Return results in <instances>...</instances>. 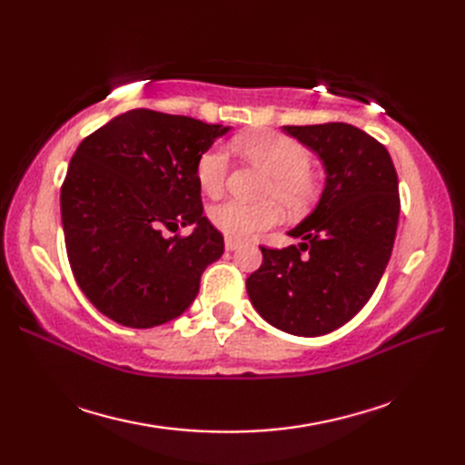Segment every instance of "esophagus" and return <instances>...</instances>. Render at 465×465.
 <instances>
[{"mask_svg": "<svg viewBox=\"0 0 465 465\" xmlns=\"http://www.w3.org/2000/svg\"><path fill=\"white\" fill-rule=\"evenodd\" d=\"M238 248H240V242H238V240L225 238V250H227V252H235Z\"/></svg>", "mask_w": 465, "mask_h": 465, "instance_id": "1", "label": "esophagus"}]
</instances>
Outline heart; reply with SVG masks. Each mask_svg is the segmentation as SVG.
<instances>
[{"label": "heart", "mask_w": 465, "mask_h": 465, "mask_svg": "<svg viewBox=\"0 0 465 465\" xmlns=\"http://www.w3.org/2000/svg\"><path fill=\"white\" fill-rule=\"evenodd\" d=\"M240 150L252 162L272 175L262 193V203L223 202L210 210V222L232 240H248L252 235L278 225L282 207L292 215H300L315 202L320 192L318 175L312 165L308 147L293 137L282 134H253L238 140ZM230 173V152L225 145H213L197 160L195 175L202 190L210 195H222Z\"/></svg>", "instance_id": "1"}]
</instances>
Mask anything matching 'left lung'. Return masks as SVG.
<instances>
[{
  "label": "left lung",
  "mask_w": 465,
  "mask_h": 465,
  "mask_svg": "<svg viewBox=\"0 0 465 465\" xmlns=\"http://www.w3.org/2000/svg\"><path fill=\"white\" fill-rule=\"evenodd\" d=\"M318 153L325 187L315 210L288 232L300 245L262 248L245 288L262 318L315 338L348 323L378 288L400 220L398 173L388 150L350 124L283 125Z\"/></svg>",
  "instance_id": "left-lung-1"
}]
</instances>
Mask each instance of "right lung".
I'll return each mask as SVG.
<instances>
[{"mask_svg":"<svg viewBox=\"0 0 465 465\" xmlns=\"http://www.w3.org/2000/svg\"><path fill=\"white\" fill-rule=\"evenodd\" d=\"M230 127L132 110L77 147L62 185V223L74 278L97 310L127 328L182 315L223 235L203 215L195 167ZM194 225V232L165 231Z\"/></svg>","mask_w":465,"mask_h":465,"instance_id":"obj_1","label":"right lung"}]
</instances>
